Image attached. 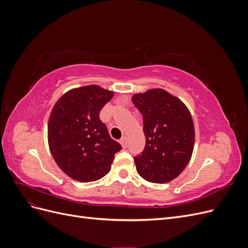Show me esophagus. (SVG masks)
Listing matches in <instances>:
<instances>
[{
    "mask_svg": "<svg viewBox=\"0 0 248 248\" xmlns=\"http://www.w3.org/2000/svg\"><path fill=\"white\" fill-rule=\"evenodd\" d=\"M120 144H121L122 147L125 149L128 147V140H127L126 137H123L121 140H120Z\"/></svg>",
    "mask_w": 248,
    "mask_h": 248,
    "instance_id": "obj_1",
    "label": "esophagus"
}]
</instances>
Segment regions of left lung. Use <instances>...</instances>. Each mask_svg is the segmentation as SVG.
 Wrapping results in <instances>:
<instances>
[{"label":"left lung","instance_id":"left-lung-1","mask_svg":"<svg viewBox=\"0 0 248 248\" xmlns=\"http://www.w3.org/2000/svg\"><path fill=\"white\" fill-rule=\"evenodd\" d=\"M132 102L142 115L146 146L134 157L139 175L152 183H168L189 162L194 126L188 108L162 89L136 94Z\"/></svg>","mask_w":248,"mask_h":248}]
</instances>
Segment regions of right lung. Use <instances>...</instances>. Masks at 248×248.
Masks as SVG:
<instances>
[{"label":"right lung","mask_w":248,"mask_h":248,"mask_svg":"<svg viewBox=\"0 0 248 248\" xmlns=\"http://www.w3.org/2000/svg\"><path fill=\"white\" fill-rule=\"evenodd\" d=\"M114 92L91 85L70 90L52 108L48 145L55 161L67 176L92 182L110 170L115 154L122 149L99 118Z\"/></svg>","instance_id":"right-lung-1"}]
</instances>
